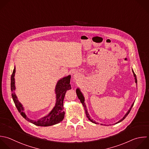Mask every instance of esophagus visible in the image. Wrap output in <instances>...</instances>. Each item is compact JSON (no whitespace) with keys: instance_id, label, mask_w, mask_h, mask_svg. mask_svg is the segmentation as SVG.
Returning a JSON list of instances; mask_svg holds the SVG:
<instances>
[{"instance_id":"34e87169","label":"esophagus","mask_w":149,"mask_h":149,"mask_svg":"<svg viewBox=\"0 0 149 149\" xmlns=\"http://www.w3.org/2000/svg\"><path fill=\"white\" fill-rule=\"evenodd\" d=\"M79 74L78 73H75L74 75H73V77L74 79H77V78H79Z\"/></svg>"}]
</instances>
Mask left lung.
Returning <instances> with one entry per match:
<instances>
[{
  "label": "left lung",
  "mask_w": 149,
  "mask_h": 149,
  "mask_svg": "<svg viewBox=\"0 0 149 149\" xmlns=\"http://www.w3.org/2000/svg\"><path fill=\"white\" fill-rule=\"evenodd\" d=\"M132 72H133V75H134V80H135V83H137V79H136V74H134V72H133V70H132ZM76 94H77V97H78V98H79V99L80 100V102H81V104H83V107H84V110H85V112H86V116H87V118L91 121V122H92L93 123H95V124H97L98 123L97 122H95V120H94L93 119H92L91 118V117H90V115L88 114V111H87V108H86V104H85V102H84V96H83V94H82V93L80 91V89L78 88H77L76 89ZM134 102H133V104H132V105H131V107H130V108H129V111L127 112V113L125 115V116L120 119V120H119L118 122H116V123H119V122H120L121 121H122L126 116H127V115L129 114V113L130 112V110H131V109H132V107L133 106V104H134ZM115 123V124H116ZM101 125H103V124H101Z\"/></svg>",
  "instance_id": "obj_1"
}]
</instances>
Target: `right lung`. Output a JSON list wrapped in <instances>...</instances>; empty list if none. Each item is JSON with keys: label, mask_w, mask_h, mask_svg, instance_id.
Masks as SVG:
<instances>
[{"label": "right lung", "mask_w": 149, "mask_h": 149, "mask_svg": "<svg viewBox=\"0 0 149 149\" xmlns=\"http://www.w3.org/2000/svg\"><path fill=\"white\" fill-rule=\"evenodd\" d=\"M16 72V67L15 66L13 73L11 76V91L12 92V96L15 105L18 109L19 112L20 113L22 116L25 118L27 121L37 125L40 126H48L57 124L61 122L65 117V112L63 111V100L66 92L71 89V86L70 84V81L71 76L69 75L60 79L56 86L55 87V94H56V103L55 105L49 113L37 120H32L29 118L25 113L23 105L19 101L15 93L16 89L15 87V75Z\"/></svg>", "instance_id": "right-lung-1"}]
</instances>
